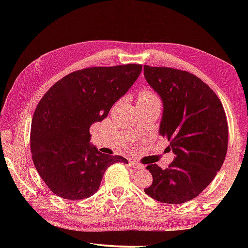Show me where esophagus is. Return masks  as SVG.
<instances>
[{"instance_id": "esophagus-1", "label": "esophagus", "mask_w": 248, "mask_h": 248, "mask_svg": "<svg viewBox=\"0 0 248 248\" xmlns=\"http://www.w3.org/2000/svg\"><path fill=\"white\" fill-rule=\"evenodd\" d=\"M130 164H131V166H133L134 169H137V170H143L144 169V166L141 165L140 163H138L137 161H130Z\"/></svg>"}]
</instances>
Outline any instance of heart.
I'll use <instances>...</instances> for the list:
<instances>
[{
    "label": "heart",
    "mask_w": 248,
    "mask_h": 248,
    "mask_svg": "<svg viewBox=\"0 0 248 248\" xmlns=\"http://www.w3.org/2000/svg\"><path fill=\"white\" fill-rule=\"evenodd\" d=\"M139 99H146V100H149V99H158V98H157L156 95H155L154 93H152V92H150V91H143V92H141V93H140Z\"/></svg>",
    "instance_id": "obj_1"
}]
</instances>
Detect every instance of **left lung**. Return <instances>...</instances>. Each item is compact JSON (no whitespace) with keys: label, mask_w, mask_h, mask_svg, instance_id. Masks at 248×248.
<instances>
[{"label":"left lung","mask_w":248,"mask_h":248,"mask_svg":"<svg viewBox=\"0 0 248 248\" xmlns=\"http://www.w3.org/2000/svg\"><path fill=\"white\" fill-rule=\"evenodd\" d=\"M144 78L163 100L159 134L175 159L167 169L150 164L153 183L145 194L161 202H187L203 191L223 165L229 128L220 98L187 71L144 65Z\"/></svg>","instance_id":"obj_1"}]
</instances>
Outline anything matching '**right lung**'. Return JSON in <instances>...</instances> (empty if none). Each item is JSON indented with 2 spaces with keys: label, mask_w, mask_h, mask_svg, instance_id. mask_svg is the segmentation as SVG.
<instances>
[{
  "label": "right lung",
  "mask_w": 248,
  "mask_h": 248,
  "mask_svg": "<svg viewBox=\"0 0 248 248\" xmlns=\"http://www.w3.org/2000/svg\"><path fill=\"white\" fill-rule=\"evenodd\" d=\"M141 64L92 66L65 75L36 107L31 130L32 162L53 194L81 200L98 190L107 167L128 163L90 145V127L102 121L141 73Z\"/></svg>",
  "instance_id": "right-lung-1"
}]
</instances>
